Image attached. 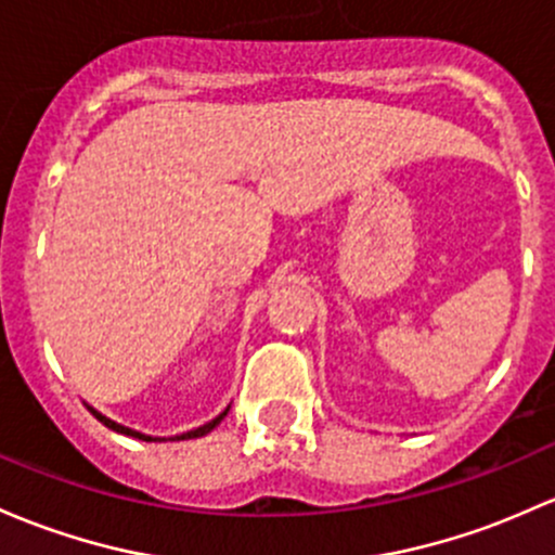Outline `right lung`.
Returning <instances> with one entry per match:
<instances>
[{"mask_svg":"<svg viewBox=\"0 0 555 555\" xmlns=\"http://www.w3.org/2000/svg\"><path fill=\"white\" fill-rule=\"evenodd\" d=\"M87 410L92 412V415H95L98 420H101L103 425H106V428H111V430H116V434H125V436H132V439H140V441H165V439H154V436H145V434H140V430H132V428H127V425H119V423H114V420H108L106 415H101V412L98 410H92V406H87ZM225 415H229V406H225L223 412H220L218 417L215 420H209V423H204V425H199V428H194V430H185V434H180V436H172L170 441H183V439H199V436H207L209 430L215 428V425L220 423V420H223Z\"/></svg>","mask_w":555,"mask_h":555,"instance_id":"1","label":"right lung"}]
</instances>
